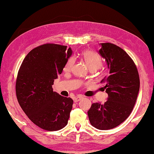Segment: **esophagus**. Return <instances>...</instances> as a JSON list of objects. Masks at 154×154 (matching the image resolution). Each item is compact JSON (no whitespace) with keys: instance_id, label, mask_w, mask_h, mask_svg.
<instances>
[{"instance_id":"1","label":"esophagus","mask_w":154,"mask_h":154,"mask_svg":"<svg viewBox=\"0 0 154 154\" xmlns=\"http://www.w3.org/2000/svg\"><path fill=\"white\" fill-rule=\"evenodd\" d=\"M83 98V96L81 95V94H79V95H78L75 97L73 99V101H74V102H79V101H80L81 100V99Z\"/></svg>"}]
</instances>
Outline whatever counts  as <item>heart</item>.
<instances>
[{"mask_svg": "<svg viewBox=\"0 0 154 154\" xmlns=\"http://www.w3.org/2000/svg\"><path fill=\"white\" fill-rule=\"evenodd\" d=\"M82 56L87 64L89 66L90 70L95 71L100 69L102 65V59L100 54L95 52L90 51V50H85L82 53ZM73 63H74V58L70 57L66 62L65 63L64 66V70L65 71H69L71 70Z\"/></svg>", "mask_w": 154, "mask_h": 154, "instance_id": "heart-1", "label": "heart"}]
</instances>
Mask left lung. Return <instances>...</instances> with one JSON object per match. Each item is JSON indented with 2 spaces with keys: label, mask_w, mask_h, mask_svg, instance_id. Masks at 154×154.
Wrapping results in <instances>:
<instances>
[{
  "label": "left lung",
  "mask_w": 154,
  "mask_h": 154,
  "mask_svg": "<svg viewBox=\"0 0 154 154\" xmlns=\"http://www.w3.org/2000/svg\"><path fill=\"white\" fill-rule=\"evenodd\" d=\"M100 53L106 60L109 75L101 83L108 94L104 104L93 103L88 111L91 125L106 130L117 127L131 113L140 90V76L135 64L125 50L110 43H101Z\"/></svg>",
  "instance_id": "1"
}]
</instances>
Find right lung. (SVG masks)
Listing matches in <instances>:
<instances>
[{"label":"right lung","mask_w":154,"mask_h":154,"mask_svg":"<svg viewBox=\"0 0 154 154\" xmlns=\"http://www.w3.org/2000/svg\"><path fill=\"white\" fill-rule=\"evenodd\" d=\"M72 54L71 48L46 43L27 54L19 69L15 90L18 102L29 119L48 131L67 125L73 101L53 92L54 79Z\"/></svg>","instance_id":"obj_1"}]
</instances>
